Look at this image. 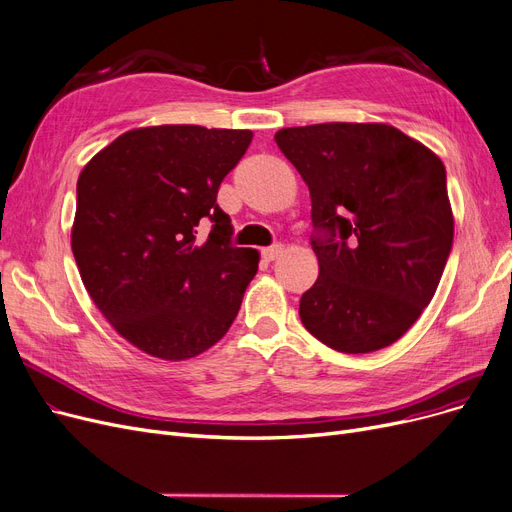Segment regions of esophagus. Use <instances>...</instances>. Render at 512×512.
<instances>
[{
    "instance_id": "34e87169",
    "label": "esophagus",
    "mask_w": 512,
    "mask_h": 512,
    "mask_svg": "<svg viewBox=\"0 0 512 512\" xmlns=\"http://www.w3.org/2000/svg\"><path fill=\"white\" fill-rule=\"evenodd\" d=\"M282 253V244H272V247H265V249H261V255H263V259L265 261H274L278 255Z\"/></svg>"
}]
</instances>
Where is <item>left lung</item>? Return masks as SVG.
I'll return each instance as SVG.
<instances>
[{
    "mask_svg": "<svg viewBox=\"0 0 512 512\" xmlns=\"http://www.w3.org/2000/svg\"><path fill=\"white\" fill-rule=\"evenodd\" d=\"M311 196L320 274L303 326L341 353L395 343L418 320L452 251L446 167L385 123H320L276 133Z\"/></svg>",
    "mask_w": 512,
    "mask_h": 512,
    "instance_id": "1",
    "label": "left lung"
}]
</instances>
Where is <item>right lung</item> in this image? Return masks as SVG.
<instances>
[{
	"label": "right lung",
	"mask_w": 512,
	"mask_h": 512,
	"mask_svg": "<svg viewBox=\"0 0 512 512\" xmlns=\"http://www.w3.org/2000/svg\"><path fill=\"white\" fill-rule=\"evenodd\" d=\"M249 129L159 125L100 150L77 182L71 247L104 318L161 360H188L226 335L259 253L232 244L217 190ZM205 220L209 237L197 232Z\"/></svg>",
	"instance_id": "1"
}]
</instances>
